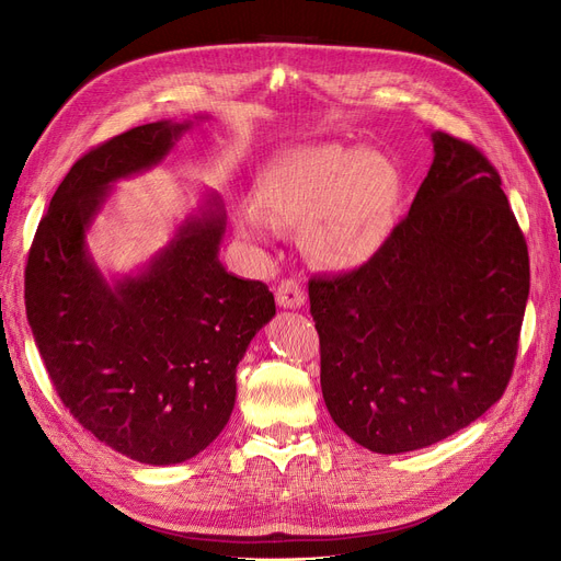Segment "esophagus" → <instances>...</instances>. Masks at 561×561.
I'll return each mask as SVG.
<instances>
[{
	"label": "esophagus",
	"instance_id": "1",
	"mask_svg": "<svg viewBox=\"0 0 561 561\" xmlns=\"http://www.w3.org/2000/svg\"><path fill=\"white\" fill-rule=\"evenodd\" d=\"M276 301L283 308H299L306 301V291L297 278H285L276 287Z\"/></svg>",
	"mask_w": 561,
	"mask_h": 561
}]
</instances>
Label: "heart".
I'll use <instances>...</instances> for the list:
<instances>
[{
  "instance_id": "b5f03b06",
  "label": "heart",
  "mask_w": 561,
  "mask_h": 561,
  "mask_svg": "<svg viewBox=\"0 0 561 561\" xmlns=\"http://www.w3.org/2000/svg\"><path fill=\"white\" fill-rule=\"evenodd\" d=\"M262 211L247 215V234L306 228L308 251L329 266H352L379 249L390 224L394 175L383 157L340 146L289 152L266 173Z\"/></svg>"
}]
</instances>
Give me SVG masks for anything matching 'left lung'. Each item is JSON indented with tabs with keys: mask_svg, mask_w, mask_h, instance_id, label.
I'll list each match as a JSON object with an SVG mask.
<instances>
[{
	"mask_svg": "<svg viewBox=\"0 0 561 561\" xmlns=\"http://www.w3.org/2000/svg\"><path fill=\"white\" fill-rule=\"evenodd\" d=\"M432 137L434 164L379 251L308 283L327 409L379 455L434 445L497 402L529 295L500 173L470 141Z\"/></svg>",
	"mask_w": 561,
	"mask_h": 561,
	"instance_id": "8db88e82",
	"label": "left lung"
}]
</instances>
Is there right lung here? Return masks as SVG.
I'll return each instance as SVG.
<instances>
[{
	"label": "right lung",
	"mask_w": 561,
	"mask_h": 561,
	"mask_svg": "<svg viewBox=\"0 0 561 561\" xmlns=\"http://www.w3.org/2000/svg\"><path fill=\"white\" fill-rule=\"evenodd\" d=\"M184 127L139 125L79 157L24 270L26 319L64 407L98 440L150 466L192 459L221 434L237 363L276 314L270 287L217 260V198L137 278L110 287L87 255L84 230L110 182L157 164Z\"/></svg>",
	"instance_id": "add662e5"
}]
</instances>
